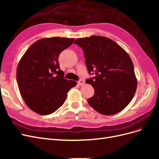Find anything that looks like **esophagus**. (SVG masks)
Returning <instances> with one entry per match:
<instances>
[{
    "mask_svg": "<svg viewBox=\"0 0 159 159\" xmlns=\"http://www.w3.org/2000/svg\"><path fill=\"white\" fill-rule=\"evenodd\" d=\"M78 84L80 85H82L84 84V80H80L78 81Z\"/></svg>",
    "mask_w": 159,
    "mask_h": 159,
    "instance_id": "esophagus-1",
    "label": "esophagus"
}]
</instances>
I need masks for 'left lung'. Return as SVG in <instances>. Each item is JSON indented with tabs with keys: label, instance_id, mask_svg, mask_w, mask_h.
<instances>
[{
	"label": "left lung",
	"instance_id": "obj_1",
	"mask_svg": "<svg viewBox=\"0 0 159 159\" xmlns=\"http://www.w3.org/2000/svg\"><path fill=\"white\" fill-rule=\"evenodd\" d=\"M84 50L89 74L85 80L94 88L90 106L101 114L111 115L125 108L135 93L137 81L127 53L116 42L104 36H91L74 42Z\"/></svg>",
	"mask_w": 159,
	"mask_h": 159
}]
</instances>
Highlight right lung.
Wrapping results in <instances>:
<instances>
[{
    "mask_svg": "<svg viewBox=\"0 0 159 159\" xmlns=\"http://www.w3.org/2000/svg\"><path fill=\"white\" fill-rule=\"evenodd\" d=\"M74 38H42L32 44L19 61L16 80L27 106L41 115L55 112L64 104L67 93L77 82L64 78L58 56Z\"/></svg>",
    "mask_w": 159,
    "mask_h": 159,
    "instance_id": "obj_1",
    "label": "right lung"
}]
</instances>
